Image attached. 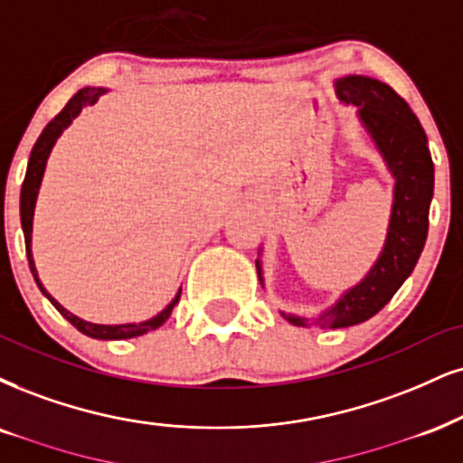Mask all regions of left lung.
Here are the masks:
<instances>
[{"mask_svg":"<svg viewBox=\"0 0 463 463\" xmlns=\"http://www.w3.org/2000/svg\"><path fill=\"white\" fill-rule=\"evenodd\" d=\"M335 88L339 100L358 107L364 130L395 178V191L384 249L367 277L341 294V298L316 319L281 313L289 324L302 328H345L373 317L412 275L430 227L433 161L419 118L391 85L378 79L347 74L336 79ZM255 266L264 283L261 261H255Z\"/></svg>","mask_w":463,"mask_h":463,"instance_id":"obj_1","label":"left lung"}]
</instances>
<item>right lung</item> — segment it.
Instances as JSON below:
<instances>
[{
    "instance_id": "add662e5",
    "label": "right lung",
    "mask_w": 463,
    "mask_h": 463,
    "mask_svg": "<svg viewBox=\"0 0 463 463\" xmlns=\"http://www.w3.org/2000/svg\"><path fill=\"white\" fill-rule=\"evenodd\" d=\"M105 92H107V90H102V88H83V90H79V92L74 94L72 99L66 102L64 109L57 113V116L47 124V127H44L43 135H40L36 144H33V150L30 154V163H27L25 180H23V186H21V227H23V236H25V250H27V261H30V270H32L33 279H36L40 292L47 296V298L51 300V305H53L55 309L60 311L61 316H64L68 322H71L72 326L79 330V333L92 336V339H130V336L146 335V333H150V330H156L158 326H163V324L169 319L171 311H174V307L178 305L182 289H178L175 298L171 300L169 305L165 307L161 313H158V316L146 319V322H139V324H118V326H107V324H92V322H85V319H81V317L72 316V313L66 311L64 307H61L55 298H51V294L43 288V283H40L36 264H33V258H32L33 208H36L38 188H40V182H43L44 167H47L49 154H51V150H53L57 137L64 133V128L71 127V122L79 116V113H81L83 107L94 105V102L99 100Z\"/></svg>"
}]
</instances>
